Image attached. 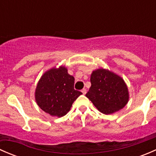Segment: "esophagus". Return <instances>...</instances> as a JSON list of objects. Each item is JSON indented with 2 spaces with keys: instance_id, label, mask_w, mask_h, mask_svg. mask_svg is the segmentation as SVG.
<instances>
[{
  "instance_id": "obj_1",
  "label": "esophagus",
  "mask_w": 156,
  "mask_h": 156,
  "mask_svg": "<svg viewBox=\"0 0 156 156\" xmlns=\"http://www.w3.org/2000/svg\"><path fill=\"white\" fill-rule=\"evenodd\" d=\"M81 92H82L83 94H85L86 93H87V90H86L85 88H83V89L81 90Z\"/></svg>"
}]
</instances>
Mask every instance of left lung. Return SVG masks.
Segmentation results:
<instances>
[{
  "mask_svg": "<svg viewBox=\"0 0 156 156\" xmlns=\"http://www.w3.org/2000/svg\"><path fill=\"white\" fill-rule=\"evenodd\" d=\"M90 83L86 97L102 113L112 114L126 106L128 89L124 80L114 72L104 69L93 71Z\"/></svg>",
  "mask_w": 156,
  "mask_h": 156,
  "instance_id": "8db88e82",
  "label": "left lung"
}]
</instances>
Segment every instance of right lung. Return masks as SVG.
<instances>
[{"instance_id":"right-lung-1","label":"right lung","mask_w":156,"mask_h":156,"mask_svg":"<svg viewBox=\"0 0 156 156\" xmlns=\"http://www.w3.org/2000/svg\"><path fill=\"white\" fill-rule=\"evenodd\" d=\"M75 78L66 67L53 68L41 76L35 90V100L43 111L62 117L82 93L74 89Z\"/></svg>"}]
</instances>
